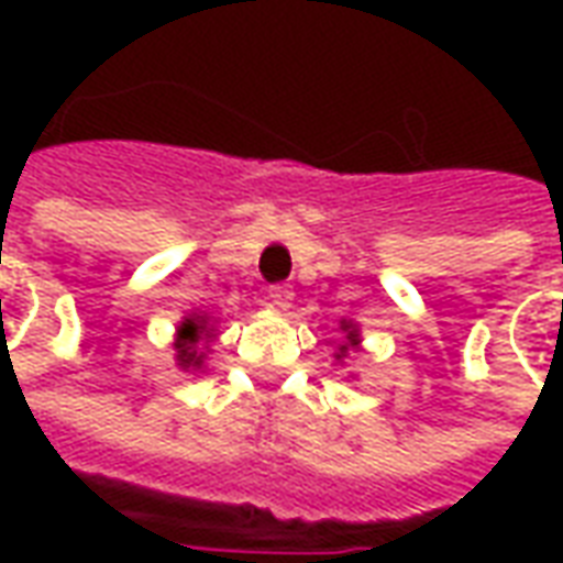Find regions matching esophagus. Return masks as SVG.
I'll list each match as a JSON object with an SVG mask.
<instances>
[{"label": "esophagus", "mask_w": 563, "mask_h": 563, "mask_svg": "<svg viewBox=\"0 0 563 563\" xmlns=\"http://www.w3.org/2000/svg\"><path fill=\"white\" fill-rule=\"evenodd\" d=\"M268 305L277 307V310H286V307L292 305V289L289 286H271Z\"/></svg>", "instance_id": "esophagus-1"}]
</instances>
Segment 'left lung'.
Listing matches in <instances>:
<instances>
[{
  "instance_id": "8db88e82",
  "label": "left lung",
  "mask_w": 563,
  "mask_h": 563,
  "mask_svg": "<svg viewBox=\"0 0 563 563\" xmlns=\"http://www.w3.org/2000/svg\"><path fill=\"white\" fill-rule=\"evenodd\" d=\"M341 331L343 341L338 343V350H334V362H338V365H343L350 355L362 350V331H358V325H355L353 319H341Z\"/></svg>"
}]
</instances>
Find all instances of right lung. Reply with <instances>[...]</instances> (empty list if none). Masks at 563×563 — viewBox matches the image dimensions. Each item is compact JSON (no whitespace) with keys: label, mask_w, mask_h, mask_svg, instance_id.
I'll use <instances>...</instances> for the list:
<instances>
[{"label":"right lung","mask_w":563,"mask_h":563,"mask_svg":"<svg viewBox=\"0 0 563 563\" xmlns=\"http://www.w3.org/2000/svg\"><path fill=\"white\" fill-rule=\"evenodd\" d=\"M213 341V322H210L208 313H186L180 322H177V331H174V362L186 374H196L205 367V355H208V343Z\"/></svg>","instance_id":"right-lung-1"}]
</instances>
